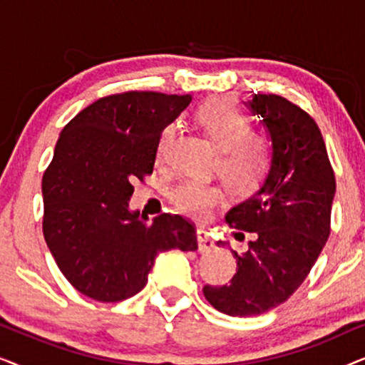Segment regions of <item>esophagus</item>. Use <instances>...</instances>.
<instances>
[{"label":"esophagus","instance_id":"esophagus-1","mask_svg":"<svg viewBox=\"0 0 365 365\" xmlns=\"http://www.w3.org/2000/svg\"><path fill=\"white\" fill-rule=\"evenodd\" d=\"M197 251L199 252H209L214 247L212 237L209 236L207 231L204 229H197Z\"/></svg>","mask_w":365,"mask_h":365}]
</instances>
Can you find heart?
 I'll return each mask as SVG.
<instances>
[{"mask_svg":"<svg viewBox=\"0 0 365 365\" xmlns=\"http://www.w3.org/2000/svg\"><path fill=\"white\" fill-rule=\"evenodd\" d=\"M194 119L219 149V173L229 191L251 196L266 182L272 166V148L266 136L251 131L246 114L227 98H209L194 111ZM173 128L164 126L158 138L156 161H163ZM171 201L179 212L202 219L222 201L216 182L186 179L171 191Z\"/></svg>","mask_w":365,"mask_h":365,"instance_id":"b5f03b06","label":"heart"}]
</instances>
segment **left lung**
<instances>
[{
  "label": "left lung",
  "instance_id": "left-lung-1",
  "mask_svg": "<svg viewBox=\"0 0 365 365\" xmlns=\"http://www.w3.org/2000/svg\"><path fill=\"white\" fill-rule=\"evenodd\" d=\"M246 106L271 136L272 166L261 189L226 214L229 226L254 232L246 252L232 251L231 284L202 289L214 309L234 317L271 311L297 291L331 234L336 194L321 129L304 109L261 93Z\"/></svg>",
  "mask_w": 365,
  "mask_h": 365
}]
</instances>
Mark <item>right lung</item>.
<instances>
[{
  "label": "right lung",
  "instance_id": "right-lung-1",
  "mask_svg": "<svg viewBox=\"0 0 365 365\" xmlns=\"http://www.w3.org/2000/svg\"><path fill=\"white\" fill-rule=\"evenodd\" d=\"M191 96L128 91L101 98L59 134L44 171L43 234L59 271L84 296L119 302L146 286L159 252L196 251L194 224L129 211L133 181L153 173L163 128Z\"/></svg>",
  "mask_w": 365,
  "mask_h": 365
}]
</instances>
